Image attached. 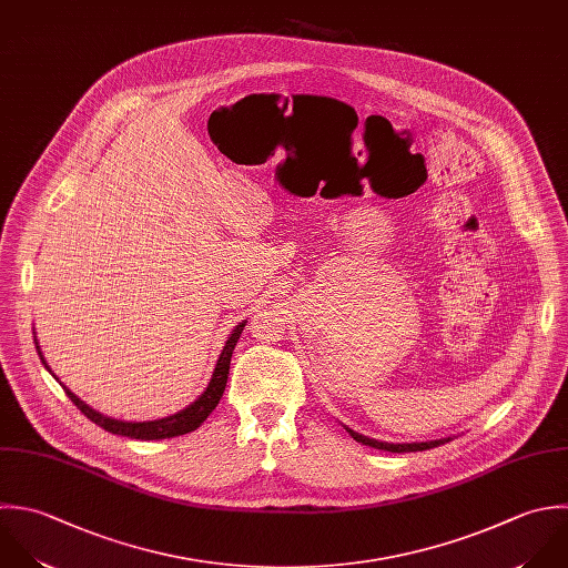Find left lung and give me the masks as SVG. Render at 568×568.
Wrapping results in <instances>:
<instances>
[{"label": "left lung", "instance_id": "1", "mask_svg": "<svg viewBox=\"0 0 568 568\" xmlns=\"http://www.w3.org/2000/svg\"><path fill=\"white\" fill-rule=\"evenodd\" d=\"M349 436L356 440V443H363L367 447H374V449H383V452H392V454H409V452H427V449H434V447H440L445 443H449L452 438H440V440H429V443H405V445H394V443H381V440H374V438H367L363 434H356L352 429H347Z\"/></svg>", "mask_w": 568, "mask_h": 568}]
</instances>
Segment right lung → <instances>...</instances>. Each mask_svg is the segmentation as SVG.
I'll return each mask as SVG.
<instances>
[{
	"label": "right lung",
	"instance_id": "right-lung-1",
	"mask_svg": "<svg viewBox=\"0 0 568 568\" xmlns=\"http://www.w3.org/2000/svg\"><path fill=\"white\" fill-rule=\"evenodd\" d=\"M245 323H247V321L239 323V325L232 329V334H230V338H227V343H225V347H223V352H221V356H219V361H216L214 374H212L210 385L205 387V392H203L192 405H187L185 409H181V412H176V414H172V416H168V418L145 420V423L114 420V418H108V416L94 412L92 407H88V405H85L81 398H77L63 383H59V385L63 387L65 396L77 405V409H79L85 418H90L94 425H99L101 429H105V432H110V434L125 436V438H134V440H163V438L183 436V434H190V432H194L196 427H201V423H203V420L214 412V407L219 405V400H221V396H223V392H225L227 374H230V358H232V352H234V347H236V341H239V336H241ZM34 347H37V354H39L43 367L50 372V367H48V363L43 361V354H41V349H39L37 336H34ZM50 374H52V372H50ZM52 376H54V374H52ZM54 378H57V376H54ZM57 381H59V378H57Z\"/></svg>",
	"mask_w": 568,
	"mask_h": 568
}]
</instances>
